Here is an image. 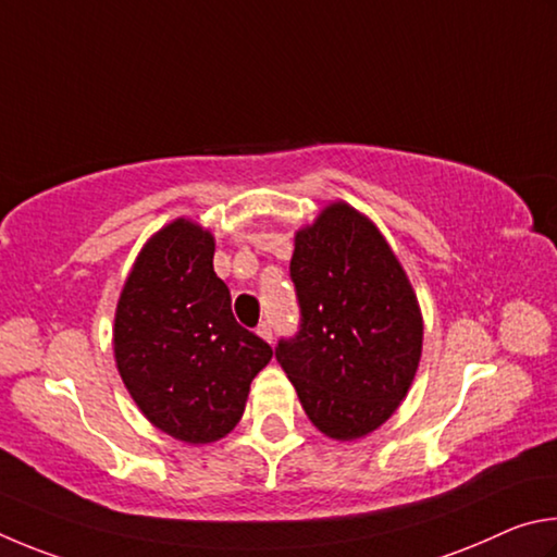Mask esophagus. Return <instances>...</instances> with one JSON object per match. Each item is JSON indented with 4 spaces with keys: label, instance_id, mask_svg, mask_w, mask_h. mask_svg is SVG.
<instances>
[{
    "label": "esophagus",
    "instance_id": "esophagus-1",
    "mask_svg": "<svg viewBox=\"0 0 557 557\" xmlns=\"http://www.w3.org/2000/svg\"><path fill=\"white\" fill-rule=\"evenodd\" d=\"M257 335H259L261 339H267V343H271V339H273L271 325H269V323H259V327H257Z\"/></svg>",
    "mask_w": 557,
    "mask_h": 557
}]
</instances>
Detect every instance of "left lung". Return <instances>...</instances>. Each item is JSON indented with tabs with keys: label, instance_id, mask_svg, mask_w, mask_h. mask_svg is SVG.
<instances>
[{
	"label": "left lung",
	"instance_id": "left-lung-1",
	"mask_svg": "<svg viewBox=\"0 0 557 557\" xmlns=\"http://www.w3.org/2000/svg\"><path fill=\"white\" fill-rule=\"evenodd\" d=\"M290 278L300 333L276 359L306 416L333 441H357L396 413L423 352V313L376 224L335 200L296 232Z\"/></svg>",
	"mask_w": 557,
	"mask_h": 557
}]
</instances>
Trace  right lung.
<instances>
[{
  "label": "right lung",
  "mask_w": 557,
  "mask_h": 557,
  "mask_svg": "<svg viewBox=\"0 0 557 557\" xmlns=\"http://www.w3.org/2000/svg\"><path fill=\"white\" fill-rule=\"evenodd\" d=\"M214 237L175 218L153 232L116 300L112 345L126 392L153 428L188 445L234 431L273 349L232 315Z\"/></svg>",
  "instance_id": "right-lung-1"
}]
</instances>
